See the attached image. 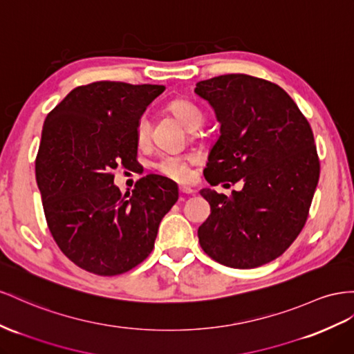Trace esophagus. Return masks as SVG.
I'll list each match as a JSON object with an SVG mask.
<instances>
[{"instance_id":"esophagus-1","label":"esophagus","mask_w":354,"mask_h":354,"mask_svg":"<svg viewBox=\"0 0 354 354\" xmlns=\"http://www.w3.org/2000/svg\"><path fill=\"white\" fill-rule=\"evenodd\" d=\"M178 190H180V194H183V195H192V194H195V190L192 187L185 186V185H180Z\"/></svg>"}]
</instances>
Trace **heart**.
<instances>
[{"instance_id": "1", "label": "heart", "mask_w": 354, "mask_h": 354, "mask_svg": "<svg viewBox=\"0 0 354 354\" xmlns=\"http://www.w3.org/2000/svg\"><path fill=\"white\" fill-rule=\"evenodd\" d=\"M178 122L189 131L198 129L204 122V114L195 102L189 100H176L168 106ZM150 137V122L147 116H141L137 122L136 138L140 146L147 145ZM196 160L195 155H162L153 168L159 174L171 180L185 181L189 177V165Z\"/></svg>"}]
</instances>
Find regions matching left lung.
I'll return each instance as SVG.
<instances>
[{
	"label": "left lung",
	"mask_w": 354,
	"mask_h": 354,
	"mask_svg": "<svg viewBox=\"0 0 354 354\" xmlns=\"http://www.w3.org/2000/svg\"><path fill=\"white\" fill-rule=\"evenodd\" d=\"M195 93L221 123L205 180L244 183L229 198L201 190L212 214L198 229L199 244L218 263L256 268L283 254L307 221L320 176L311 127L288 92L252 75L201 80Z\"/></svg>",
	"instance_id": "1"
}]
</instances>
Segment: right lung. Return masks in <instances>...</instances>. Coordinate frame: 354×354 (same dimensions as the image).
<instances>
[{"label": "right lung", "mask_w": 354, "mask_h": 354, "mask_svg": "<svg viewBox=\"0 0 354 354\" xmlns=\"http://www.w3.org/2000/svg\"><path fill=\"white\" fill-rule=\"evenodd\" d=\"M160 84L95 82L73 89L44 120L35 159L47 225L82 270L118 275L153 250L158 227L178 199L173 181L149 174L122 195L113 169L136 164L137 122Z\"/></svg>", "instance_id": "obj_1"}]
</instances>
